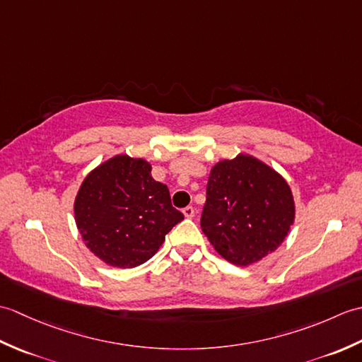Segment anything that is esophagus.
I'll return each mask as SVG.
<instances>
[{
    "instance_id": "obj_1",
    "label": "esophagus",
    "mask_w": 362,
    "mask_h": 362,
    "mask_svg": "<svg viewBox=\"0 0 362 362\" xmlns=\"http://www.w3.org/2000/svg\"><path fill=\"white\" fill-rule=\"evenodd\" d=\"M194 213H196L194 206H191V205H188V206H185V209H183V214H185L187 218H193Z\"/></svg>"
}]
</instances>
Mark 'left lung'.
I'll return each instance as SVG.
<instances>
[{"label": "left lung", "instance_id": "1", "mask_svg": "<svg viewBox=\"0 0 362 362\" xmlns=\"http://www.w3.org/2000/svg\"><path fill=\"white\" fill-rule=\"evenodd\" d=\"M289 185L249 156L214 165L201 227L219 255L236 266L257 263L283 243L294 222Z\"/></svg>", "mask_w": 362, "mask_h": 362}]
</instances>
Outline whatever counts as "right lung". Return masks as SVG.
Returning <instances> with one entry per match:
<instances>
[{
	"label": "right lung",
	"instance_id": "obj_1",
	"mask_svg": "<svg viewBox=\"0 0 362 362\" xmlns=\"http://www.w3.org/2000/svg\"><path fill=\"white\" fill-rule=\"evenodd\" d=\"M143 158L117 156L91 171L76 196L74 216L87 247L104 263L135 267L153 257L183 219L166 185Z\"/></svg>",
	"mask_w": 362,
	"mask_h": 362
}]
</instances>
